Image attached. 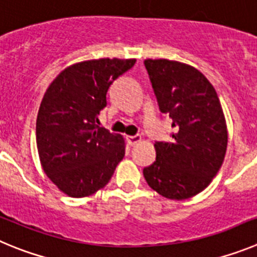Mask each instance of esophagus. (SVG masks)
Listing matches in <instances>:
<instances>
[{
  "instance_id": "obj_1",
  "label": "esophagus",
  "mask_w": 257,
  "mask_h": 257,
  "mask_svg": "<svg viewBox=\"0 0 257 257\" xmlns=\"http://www.w3.org/2000/svg\"><path fill=\"white\" fill-rule=\"evenodd\" d=\"M126 141H128V143L131 146H134L136 143H138L141 141V137L140 136H128L126 137Z\"/></svg>"
}]
</instances>
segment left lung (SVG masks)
I'll return each mask as SVG.
<instances>
[{
	"label": "left lung",
	"instance_id": "8db88e82",
	"mask_svg": "<svg viewBox=\"0 0 257 257\" xmlns=\"http://www.w3.org/2000/svg\"><path fill=\"white\" fill-rule=\"evenodd\" d=\"M160 111L172 117V142H156V160L143 169L159 195L187 200L202 192L225 156L228 131L220 101L201 71L183 62L145 60Z\"/></svg>",
	"mask_w": 257,
	"mask_h": 257
}]
</instances>
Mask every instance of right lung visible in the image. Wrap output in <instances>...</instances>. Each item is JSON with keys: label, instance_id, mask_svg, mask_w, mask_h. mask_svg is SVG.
Wrapping results in <instances>:
<instances>
[{"label": "right lung", "instance_id": "add662e5", "mask_svg": "<svg viewBox=\"0 0 257 257\" xmlns=\"http://www.w3.org/2000/svg\"><path fill=\"white\" fill-rule=\"evenodd\" d=\"M136 59H98L68 66L51 83L37 116L39 160L47 177L70 197L103 188L125 154L124 138L98 126L106 93Z\"/></svg>", "mask_w": 257, "mask_h": 257}]
</instances>
